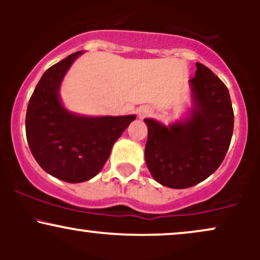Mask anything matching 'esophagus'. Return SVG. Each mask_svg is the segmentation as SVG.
<instances>
[{"label":"esophagus","mask_w":260,"mask_h":260,"mask_svg":"<svg viewBox=\"0 0 260 260\" xmlns=\"http://www.w3.org/2000/svg\"><path fill=\"white\" fill-rule=\"evenodd\" d=\"M151 115H153V110H151V107H149V106H143L138 110V117L139 118L149 117V116H151Z\"/></svg>","instance_id":"esophagus-1"}]
</instances>
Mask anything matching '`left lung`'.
<instances>
[{"label": "left lung", "mask_w": 260, "mask_h": 260, "mask_svg": "<svg viewBox=\"0 0 260 260\" xmlns=\"http://www.w3.org/2000/svg\"><path fill=\"white\" fill-rule=\"evenodd\" d=\"M189 79L192 107L187 116L166 124L145 118V162L162 186L189 188L207 180L221 165L234 132L230 92L219 77L197 62Z\"/></svg>", "instance_id": "obj_1"}]
</instances>
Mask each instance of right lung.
I'll list each match as a JSON object with an SVG mask.
<instances>
[{"label":"right lung","mask_w":260,"mask_h":260,"mask_svg":"<svg viewBox=\"0 0 260 260\" xmlns=\"http://www.w3.org/2000/svg\"><path fill=\"white\" fill-rule=\"evenodd\" d=\"M82 53H72L43 74L25 117L26 139L34 159L45 172L68 183L89 181L99 174L112 145L137 117L84 116L66 109L59 89Z\"/></svg>","instance_id":"obj_1"}]
</instances>
